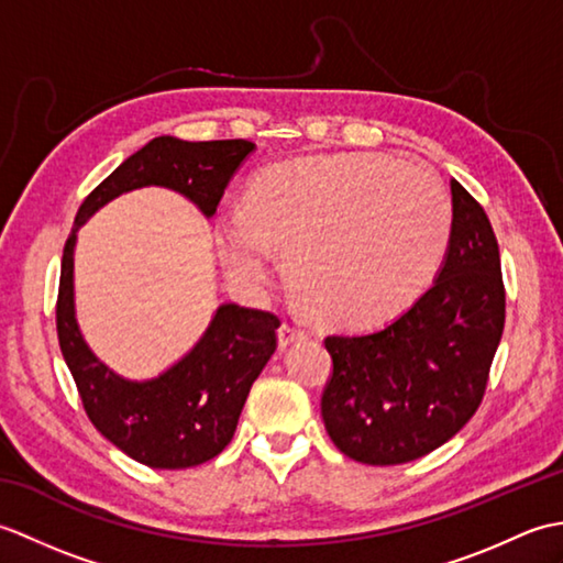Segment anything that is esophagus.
<instances>
[{
  "label": "esophagus",
  "instance_id": "1",
  "mask_svg": "<svg viewBox=\"0 0 563 563\" xmlns=\"http://www.w3.org/2000/svg\"><path fill=\"white\" fill-rule=\"evenodd\" d=\"M305 339H307V331H302L300 327L283 324V327L278 329V349H280V351H285V349H288V345L300 343V341H305Z\"/></svg>",
  "mask_w": 563,
  "mask_h": 563
}]
</instances>
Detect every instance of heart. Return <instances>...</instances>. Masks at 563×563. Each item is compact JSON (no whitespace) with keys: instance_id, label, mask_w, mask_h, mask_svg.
Returning <instances> with one entry per match:
<instances>
[{"instance_id":"obj_1","label":"heart","mask_w":563,"mask_h":563,"mask_svg":"<svg viewBox=\"0 0 563 563\" xmlns=\"http://www.w3.org/2000/svg\"><path fill=\"white\" fill-rule=\"evenodd\" d=\"M452 206L440 181L382 152L321 154L263 169L244 198L214 214L227 273L263 290L285 251V273L312 314L375 327L409 307L448 251Z\"/></svg>"}]
</instances>
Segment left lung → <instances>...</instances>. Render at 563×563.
I'll return each instance as SVG.
<instances>
[{
  "label": "left lung",
  "instance_id": "left-lung-1",
  "mask_svg": "<svg viewBox=\"0 0 563 563\" xmlns=\"http://www.w3.org/2000/svg\"><path fill=\"white\" fill-rule=\"evenodd\" d=\"M452 230L430 288L387 327L329 336L327 433L351 460L413 462L479 409L506 321L498 242L484 208L450 181Z\"/></svg>",
  "mask_w": 563,
  "mask_h": 563
}]
</instances>
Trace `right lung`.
Segmentation results:
<instances>
[{"label": "right lung", "instance_id": "right-lung-1", "mask_svg": "<svg viewBox=\"0 0 563 563\" xmlns=\"http://www.w3.org/2000/svg\"><path fill=\"white\" fill-rule=\"evenodd\" d=\"M254 150L249 140L154 137L91 190L65 244L57 295L59 351L99 433L152 470H188L230 445L249 389L275 353L280 319L224 302L194 349L164 373L147 379L118 375L89 349L77 321V232L118 196L147 186L176 190L210 220L227 184Z\"/></svg>", "mask_w": 563, "mask_h": 563}]
</instances>
